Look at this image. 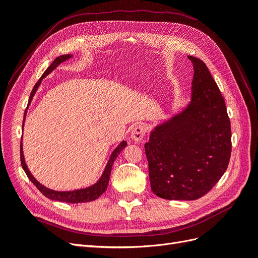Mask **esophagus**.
I'll list each match as a JSON object with an SVG mask.
<instances>
[{
  "instance_id": "obj_1",
  "label": "esophagus",
  "mask_w": 258,
  "mask_h": 258,
  "mask_svg": "<svg viewBox=\"0 0 258 258\" xmlns=\"http://www.w3.org/2000/svg\"><path fill=\"white\" fill-rule=\"evenodd\" d=\"M144 136H145V128H144V126H142V124H136L130 134L131 139L134 140L135 142L142 141Z\"/></svg>"
}]
</instances>
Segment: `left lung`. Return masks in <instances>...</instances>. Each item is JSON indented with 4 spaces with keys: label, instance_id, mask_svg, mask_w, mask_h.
Returning <instances> with one entry per match:
<instances>
[{
    "label": "left lung",
    "instance_id": "1",
    "mask_svg": "<svg viewBox=\"0 0 258 258\" xmlns=\"http://www.w3.org/2000/svg\"><path fill=\"white\" fill-rule=\"evenodd\" d=\"M194 64L189 103L158 123L145 143L151 188L168 200H196L220 181L231 154L225 101L202 60Z\"/></svg>",
    "mask_w": 258,
    "mask_h": 258
}]
</instances>
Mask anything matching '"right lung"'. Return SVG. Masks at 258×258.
<instances>
[{"instance_id":"add662e5","label":"right lung","mask_w":258,"mask_h":258,"mask_svg":"<svg viewBox=\"0 0 258 258\" xmlns=\"http://www.w3.org/2000/svg\"><path fill=\"white\" fill-rule=\"evenodd\" d=\"M72 57H73V54H71V53L62 54V56L57 57L56 59H54L51 62V64L47 68V70H46V71L44 72V74L42 75L41 79L38 80V82L35 84L32 91H31V95H30V98H29V103H28V106H27L26 111H25V115H23L25 117H23L22 128H23V126H25L26 116H27V113H28L29 105L31 104V102H32V99H33V97L35 95V92L37 91L38 87H40V85H41L43 79H45L46 76H47L48 74H50L54 69H56L59 64L62 63V62H64V61L69 60L70 58H72ZM126 146H127V142L126 141H121L118 144V146H117L115 150L112 152V154L110 156V159H108L106 166H105V169L103 171V173H102V175L100 176V178L98 179V181L95 184H92V185H90L88 187H85V188H81V189L59 191V190H53V189L47 188V187L42 185L40 182H38L37 179L32 175V173L30 172V170H29L27 163H26L25 156H23L22 138H21V143H20L21 166H22L23 170H25V172L28 175V177L30 178V181L32 182L37 187V189L40 190L44 195V196L47 197L48 199L56 200V201H62V202H68V204H81V202H89V201H93V200L98 199L101 196V195H102L106 190L107 185H108V181H110L111 170H112V167H113V163H114L115 159L117 158V156H118L121 153V151Z\"/></svg>"}]
</instances>
